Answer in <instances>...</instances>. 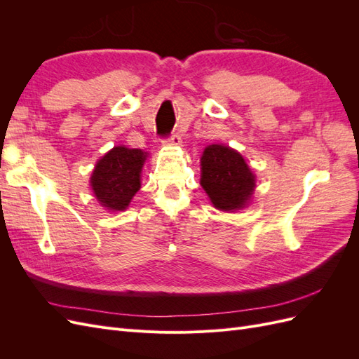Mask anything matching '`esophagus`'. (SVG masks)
<instances>
[{"label":"esophagus","mask_w":359,"mask_h":359,"mask_svg":"<svg viewBox=\"0 0 359 359\" xmlns=\"http://www.w3.org/2000/svg\"><path fill=\"white\" fill-rule=\"evenodd\" d=\"M180 144H181V137L178 133H172L170 136L163 139V145H166V147H177Z\"/></svg>","instance_id":"obj_1"}]
</instances>
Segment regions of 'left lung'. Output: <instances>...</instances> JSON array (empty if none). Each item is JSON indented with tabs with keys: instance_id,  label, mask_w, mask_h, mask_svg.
<instances>
[{
	"instance_id": "8db88e82",
	"label": "left lung",
	"mask_w": 359,
	"mask_h": 359,
	"mask_svg": "<svg viewBox=\"0 0 359 359\" xmlns=\"http://www.w3.org/2000/svg\"><path fill=\"white\" fill-rule=\"evenodd\" d=\"M201 186L215 208H244L255 190V175L240 153L223 145H210L201 158Z\"/></svg>"
}]
</instances>
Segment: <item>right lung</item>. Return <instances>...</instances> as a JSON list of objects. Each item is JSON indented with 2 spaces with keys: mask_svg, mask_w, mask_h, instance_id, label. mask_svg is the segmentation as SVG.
Returning a JSON list of instances; mask_svg holds the SVG:
<instances>
[{
  "mask_svg": "<svg viewBox=\"0 0 359 359\" xmlns=\"http://www.w3.org/2000/svg\"><path fill=\"white\" fill-rule=\"evenodd\" d=\"M147 154L140 149L115 147L99 160L91 175V187L107 210L123 211L140 189V170Z\"/></svg>",
  "mask_w": 359,
  "mask_h": 359,
  "instance_id": "1",
  "label": "right lung"
}]
</instances>
